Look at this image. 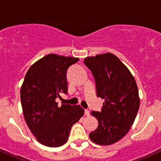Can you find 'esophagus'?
Wrapping results in <instances>:
<instances>
[{
	"mask_svg": "<svg viewBox=\"0 0 161 161\" xmlns=\"http://www.w3.org/2000/svg\"><path fill=\"white\" fill-rule=\"evenodd\" d=\"M85 114H86V116H89L90 111L88 110H85Z\"/></svg>",
	"mask_w": 161,
	"mask_h": 161,
	"instance_id": "1",
	"label": "esophagus"
}]
</instances>
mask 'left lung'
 I'll return each instance as SVG.
<instances>
[{"mask_svg":"<svg viewBox=\"0 0 161 161\" xmlns=\"http://www.w3.org/2000/svg\"><path fill=\"white\" fill-rule=\"evenodd\" d=\"M95 79L97 96L104 99L101 112L92 111L98 126L89 134L100 145L116 143L128 133L139 108L138 86L131 72L111 53L86 57Z\"/></svg>","mask_w":161,"mask_h":161,"instance_id":"8db88e82","label":"left lung"}]
</instances>
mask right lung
<instances>
[{"label":"right lung","instance_id":"1","mask_svg":"<svg viewBox=\"0 0 161 161\" xmlns=\"http://www.w3.org/2000/svg\"><path fill=\"white\" fill-rule=\"evenodd\" d=\"M79 60L55 53L33 64L20 89L25 123L37 141L47 147H60L67 142L70 129L84 115L80 105L58 106L60 93H67L66 70Z\"/></svg>","mask_w":161,"mask_h":161}]
</instances>
